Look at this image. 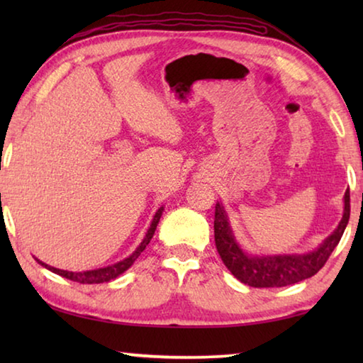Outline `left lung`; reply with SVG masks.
<instances>
[{"instance_id":"left-lung-1","label":"left lung","mask_w":363,"mask_h":363,"mask_svg":"<svg viewBox=\"0 0 363 363\" xmlns=\"http://www.w3.org/2000/svg\"><path fill=\"white\" fill-rule=\"evenodd\" d=\"M349 216H351V195H349L347 189L346 195H344V214L340 225L315 251L298 256L250 257L238 248V245L233 240L223 206L216 203L214 242H216L218 253L225 267L242 284L255 288H280L309 279L325 266L330 255L333 253L336 245L341 240L344 229L349 223Z\"/></svg>"}]
</instances>
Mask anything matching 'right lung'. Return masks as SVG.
<instances>
[{
    "instance_id": "right-lung-1",
    "label": "right lung",
    "mask_w": 363,
    "mask_h": 363,
    "mask_svg": "<svg viewBox=\"0 0 363 363\" xmlns=\"http://www.w3.org/2000/svg\"><path fill=\"white\" fill-rule=\"evenodd\" d=\"M162 213H163V208H160L155 216H153L150 229L147 230V235H145V238L143 240V243L139 245V248L134 251V253L130 257H126V259H123L120 262L113 264V266H107V267L96 269V270H86V272H69V270H62V269H56V267L48 266V264L41 262L38 259H36V261H38L41 266H45L46 269L52 270L54 274L62 275V277H65V279H69L72 281H78V284H83V285L84 284L93 285V284H104V281H110V280H113V279L118 277L120 274L125 272L126 269H130L133 266V262L136 261L138 257H139V255L145 250L147 245L150 243L153 233H155V229H157V225H158V220H160V218H162Z\"/></svg>"
}]
</instances>
